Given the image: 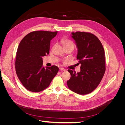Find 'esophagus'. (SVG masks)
<instances>
[{
	"label": "esophagus",
	"mask_w": 125,
	"mask_h": 125,
	"mask_svg": "<svg viewBox=\"0 0 125 125\" xmlns=\"http://www.w3.org/2000/svg\"><path fill=\"white\" fill-rule=\"evenodd\" d=\"M59 69H60V70H61V71H66V69H64V68H60Z\"/></svg>",
	"instance_id": "34e87169"
}]
</instances>
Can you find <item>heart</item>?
I'll return each instance as SVG.
<instances>
[{"label": "heart", "instance_id": "1", "mask_svg": "<svg viewBox=\"0 0 125 125\" xmlns=\"http://www.w3.org/2000/svg\"><path fill=\"white\" fill-rule=\"evenodd\" d=\"M60 42L62 44L63 46L65 48H66L67 47H70L72 46L74 47V44L70 40L68 39V38H66V37H62L60 40Z\"/></svg>", "mask_w": 125, "mask_h": 125}]
</instances>
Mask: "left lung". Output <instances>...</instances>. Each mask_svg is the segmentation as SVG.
<instances>
[{"instance_id":"left-lung-1","label":"left lung","mask_w":125,"mask_h":125,"mask_svg":"<svg viewBox=\"0 0 125 125\" xmlns=\"http://www.w3.org/2000/svg\"><path fill=\"white\" fill-rule=\"evenodd\" d=\"M72 37L78 47L77 59L81 64V71L68 69L71 78L67 85L73 92L81 95L92 92L99 85L105 72L104 48L93 34L85 32H72Z\"/></svg>"}]
</instances>
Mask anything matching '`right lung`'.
<instances>
[{
	"label": "right lung",
	"mask_w": 125,
	"mask_h": 125,
	"mask_svg": "<svg viewBox=\"0 0 125 125\" xmlns=\"http://www.w3.org/2000/svg\"><path fill=\"white\" fill-rule=\"evenodd\" d=\"M56 32L35 31L26 35L19 45L15 68L17 76L28 90L42 91L50 85L59 70L58 67H43L42 57L49 54L51 41Z\"/></svg>",
	"instance_id": "right-lung-1"
}]
</instances>
